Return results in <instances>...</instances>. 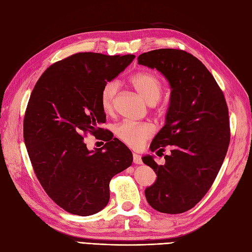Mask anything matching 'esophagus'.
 Wrapping results in <instances>:
<instances>
[{
    "label": "esophagus",
    "mask_w": 252,
    "mask_h": 252,
    "mask_svg": "<svg viewBox=\"0 0 252 252\" xmlns=\"http://www.w3.org/2000/svg\"><path fill=\"white\" fill-rule=\"evenodd\" d=\"M133 163H135V164H142V158H141V156L140 155H138V154H133Z\"/></svg>",
    "instance_id": "34e87169"
}]
</instances>
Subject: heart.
Here are the masks:
<instances>
[{
  "instance_id": "heart-1",
  "label": "heart",
  "mask_w": 252,
  "mask_h": 252,
  "mask_svg": "<svg viewBox=\"0 0 252 252\" xmlns=\"http://www.w3.org/2000/svg\"><path fill=\"white\" fill-rule=\"evenodd\" d=\"M130 83L144 101L149 105H155L162 95V82L155 73H136L131 77ZM118 90L119 83L117 81L107 82L102 88L100 103L104 112L110 113L113 110V103ZM154 132L155 128L149 123L135 124L123 122L114 129V133L118 138L131 148H141Z\"/></svg>"
}]
</instances>
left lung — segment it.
<instances>
[{"instance_id": "obj_1", "label": "left lung", "mask_w": 252, "mask_h": 252, "mask_svg": "<svg viewBox=\"0 0 252 252\" xmlns=\"http://www.w3.org/2000/svg\"><path fill=\"white\" fill-rule=\"evenodd\" d=\"M140 65L161 72L170 85L165 125L152 140L150 150L163 152L165 164L144 156L157 180L145 189L152 208L177 215L199 203L215 182L230 141L228 107L222 90L207 68L190 53L157 49L142 53Z\"/></svg>"}]
</instances>
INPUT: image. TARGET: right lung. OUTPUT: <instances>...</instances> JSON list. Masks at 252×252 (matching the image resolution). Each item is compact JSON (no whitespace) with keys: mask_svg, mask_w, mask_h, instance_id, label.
Returning a JSON list of instances; mask_svg holds the SVG:
<instances>
[{"mask_svg":"<svg viewBox=\"0 0 252 252\" xmlns=\"http://www.w3.org/2000/svg\"><path fill=\"white\" fill-rule=\"evenodd\" d=\"M135 57L80 52L49 66L30 95L24 118V142L37 180L60 207L87 217L109 202V182L133 158L124 143L100 128L106 116L100 103L107 82ZM87 132L106 140L89 151Z\"/></svg>","mask_w":252,"mask_h":252,"instance_id":"1","label":"right lung"}]
</instances>
